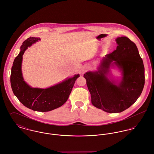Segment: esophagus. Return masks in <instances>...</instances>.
<instances>
[{
    "label": "esophagus",
    "mask_w": 154,
    "mask_h": 154,
    "mask_svg": "<svg viewBox=\"0 0 154 154\" xmlns=\"http://www.w3.org/2000/svg\"><path fill=\"white\" fill-rule=\"evenodd\" d=\"M85 70H86V69H83V70H82V73H84V72H85Z\"/></svg>",
    "instance_id": "esophagus-1"
}]
</instances>
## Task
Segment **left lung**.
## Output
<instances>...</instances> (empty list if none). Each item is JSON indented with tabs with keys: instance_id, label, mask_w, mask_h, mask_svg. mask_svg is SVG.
<instances>
[{
	"instance_id": "8db88e82",
	"label": "left lung",
	"mask_w": 154,
	"mask_h": 154,
	"mask_svg": "<svg viewBox=\"0 0 154 154\" xmlns=\"http://www.w3.org/2000/svg\"><path fill=\"white\" fill-rule=\"evenodd\" d=\"M116 50L103 57L96 71L84 74L91 103L103 111L116 113L129 108L140 96L145 85V69L137 45L126 36L116 39ZM121 71L119 81L110 76V69Z\"/></svg>"
}]
</instances>
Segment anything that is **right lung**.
Instances as JSON below:
<instances>
[{"label":"right lung","mask_w":154,"mask_h":154,"mask_svg":"<svg viewBox=\"0 0 154 154\" xmlns=\"http://www.w3.org/2000/svg\"><path fill=\"white\" fill-rule=\"evenodd\" d=\"M40 38L29 37L20 47L11 69V85L14 94L26 107L38 112H49L60 107L67 102L79 74L67 78L62 82L46 88H33L23 80L22 72V56L28 47L40 41Z\"/></svg>","instance_id":"right-lung-1"}]
</instances>
